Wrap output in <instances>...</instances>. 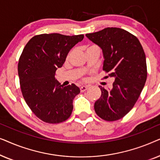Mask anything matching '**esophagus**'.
<instances>
[{
    "instance_id": "obj_1",
    "label": "esophagus",
    "mask_w": 160,
    "mask_h": 160,
    "mask_svg": "<svg viewBox=\"0 0 160 160\" xmlns=\"http://www.w3.org/2000/svg\"><path fill=\"white\" fill-rule=\"evenodd\" d=\"M88 88H89V86H82L80 87V90L81 92H84L86 91Z\"/></svg>"
}]
</instances>
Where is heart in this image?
Instances as JSON below:
<instances>
[{"mask_svg":"<svg viewBox=\"0 0 160 160\" xmlns=\"http://www.w3.org/2000/svg\"><path fill=\"white\" fill-rule=\"evenodd\" d=\"M95 47V46H90V47ZM88 47V48H89Z\"/></svg>","mask_w":160,"mask_h":160,"instance_id":"heart-1","label":"heart"}]
</instances>
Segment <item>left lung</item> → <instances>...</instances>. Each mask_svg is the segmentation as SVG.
<instances>
[{
    "mask_svg": "<svg viewBox=\"0 0 160 160\" xmlns=\"http://www.w3.org/2000/svg\"><path fill=\"white\" fill-rule=\"evenodd\" d=\"M86 36L102 49V69L114 78L110 89L99 86L102 94L95 102V112L106 121L122 119L133 108L147 78L143 47L135 36L118 28H107Z\"/></svg>",
    "mask_w": 160,
    "mask_h": 160,
    "instance_id": "obj_1",
    "label": "left lung"
}]
</instances>
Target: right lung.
Returning <instances> with one entry per match:
<instances>
[{"label":"right lung","mask_w":160,"mask_h":160,"mask_svg":"<svg viewBox=\"0 0 160 160\" xmlns=\"http://www.w3.org/2000/svg\"><path fill=\"white\" fill-rule=\"evenodd\" d=\"M84 35L41 34L28 41L18 62L22 93L37 117L50 124L68 119L73 98L80 92L74 84L64 87L55 78V71L64 64L70 50Z\"/></svg>","instance_id":"add662e5"}]
</instances>
